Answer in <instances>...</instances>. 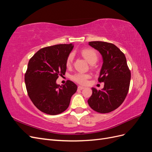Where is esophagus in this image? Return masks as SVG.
<instances>
[{"instance_id": "1", "label": "esophagus", "mask_w": 152, "mask_h": 152, "mask_svg": "<svg viewBox=\"0 0 152 152\" xmlns=\"http://www.w3.org/2000/svg\"><path fill=\"white\" fill-rule=\"evenodd\" d=\"M84 88H85V87H83V86H78V89H79V90H82V89H84Z\"/></svg>"}]
</instances>
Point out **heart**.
<instances>
[{
	"instance_id": "b5f03b06",
	"label": "heart",
	"mask_w": 152,
	"mask_h": 152,
	"mask_svg": "<svg viewBox=\"0 0 152 152\" xmlns=\"http://www.w3.org/2000/svg\"><path fill=\"white\" fill-rule=\"evenodd\" d=\"M81 54L91 64H94L98 61V54L96 50L92 49H84L82 50ZM73 59V54H70L66 60V65L67 67L70 66ZM90 78V75L87 73H77L72 76V79L80 84H86L87 80Z\"/></svg>"
}]
</instances>
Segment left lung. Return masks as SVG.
<instances>
[{
  "label": "left lung",
  "mask_w": 152,
  "mask_h": 152,
  "mask_svg": "<svg viewBox=\"0 0 152 152\" xmlns=\"http://www.w3.org/2000/svg\"><path fill=\"white\" fill-rule=\"evenodd\" d=\"M89 45L102 55L103 63L98 81L104 82V85L102 90L93 87V94L87 102L98 113L111 112L120 107L126 98L131 71L125 55L115 45L102 41H92Z\"/></svg>",
  "instance_id": "8db88e82"
}]
</instances>
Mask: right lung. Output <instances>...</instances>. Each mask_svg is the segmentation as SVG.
<instances>
[{
  "label": "right lung",
  "instance_id": "right-lung-1",
  "mask_svg": "<svg viewBox=\"0 0 152 152\" xmlns=\"http://www.w3.org/2000/svg\"><path fill=\"white\" fill-rule=\"evenodd\" d=\"M70 44H57L40 49L29 60L25 74L27 93L35 107L49 115L63 112L70 104L77 85L67 80L56 84L59 76L65 74L66 60L73 49Z\"/></svg>",
  "mask_w": 152,
  "mask_h": 152
}]
</instances>
